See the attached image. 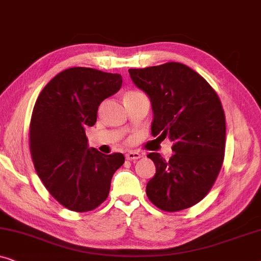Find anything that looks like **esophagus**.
Masks as SVG:
<instances>
[{"instance_id":"34e87169","label":"esophagus","mask_w":261,"mask_h":261,"mask_svg":"<svg viewBox=\"0 0 261 261\" xmlns=\"http://www.w3.org/2000/svg\"><path fill=\"white\" fill-rule=\"evenodd\" d=\"M141 158V154L139 152H128L126 153L127 160H138Z\"/></svg>"}]
</instances>
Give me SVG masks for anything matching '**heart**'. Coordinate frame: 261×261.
I'll return each mask as SVG.
<instances>
[{
    "mask_svg": "<svg viewBox=\"0 0 261 261\" xmlns=\"http://www.w3.org/2000/svg\"><path fill=\"white\" fill-rule=\"evenodd\" d=\"M139 96H145V95L142 94V92H140V91H134V90H132V91H127L126 94H124V98L139 97Z\"/></svg>",
    "mask_w": 261,
    "mask_h": 261,
    "instance_id": "heart-1",
    "label": "heart"
}]
</instances>
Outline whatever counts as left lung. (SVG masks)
<instances>
[{
    "label": "left lung",
    "mask_w": 261,
    "mask_h": 261,
    "mask_svg": "<svg viewBox=\"0 0 261 261\" xmlns=\"http://www.w3.org/2000/svg\"><path fill=\"white\" fill-rule=\"evenodd\" d=\"M132 81L149 96L152 135L173 142L165 160L149 153L155 174L146 187L149 201L174 213L197 204L213 188L224 159L226 116L212 85L181 63L129 69Z\"/></svg>",
    "instance_id": "obj_1"
}]
</instances>
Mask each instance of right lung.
<instances>
[{
	"mask_svg": "<svg viewBox=\"0 0 261 261\" xmlns=\"http://www.w3.org/2000/svg\"><path fill=\"white\" fill-rule=\"evenodd\" d=\"M122 77L90 67L62 71L42 89L30 124V149L45 188L63 206L90 212L109 195L121 153L102 154L88 148L85 128L97 120L103 99L120 90Z\"/></svg>",
	"mask_w": 261,
	"mask_h": 261,
	"instance_id": "1",
	"label": "right lung"
}]
</instances>
